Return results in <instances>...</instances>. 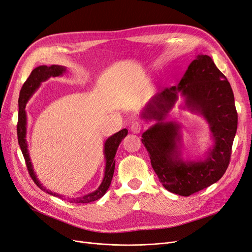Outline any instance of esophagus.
Wrapping results in <instances>:
<instances>
[{"mask_svg": "<svg viewBox=\"0 0 252 252\" xmlns=\"http://www.w3.org/2000/svg\"><path fill=\"white\" fill-rule=\"evenodd\" d=\"M130 130H131V132H133L135 134H138V133L141 132L142 126H141V124L139 122H134V123H132V125H131Z\"/></svg>", "mask_w": 252, "mask_h": 252, "instance_id": "obj_1", "label": "esophagus"}]
</instances>
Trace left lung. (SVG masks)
Instances as JSON below:
<instances>
[{
    "label": "left lung",
    "mask_w": 252,
    "mask_h": 252,
    "mask_svg": "<svg viewBox=\"0 0 252 252\" xmlns=\"http://www.w3.org/2000/svg\"><path fill=\"white\" fill-rule=\"evenodd\" d=\"M179 97L180 108L201 115L210 126L213 146L200 159H183L181 126L166 120ZM140 118L156 122L143 132L141 141L150 154L153 169L167 190L188 197L217 183L224 174L238 115L230 83L210 56L197 55L178 85L156 94L143 107Z\"/></svg>",
    "instance_id": "8db88e82"
}]
</instances>
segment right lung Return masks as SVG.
<instances>
[{
    "mask_svg": "<svg viewBox=\"0 0 252 252\" xmlns=\"http://www.w3.org/2000/svg\"><path fill=\"white\" fill-rule=\"evenodd\" d=\"M66 71V67L63 65H57V64H52L50 66L47 65H40L35 67L26 83L23 84V86L20 90V95H19V111H18V123H17V136H18V143L19 147L21 149L23 157H25L27 166H28V170L32 178V181L34 184L37 185L42 190L46 191L47 194L52 195L54 197H58L61 199L66 200L69 203H90L93 201H96L100 199L105 193L106 190L109 189L111 183H112V178L114 175V170H115V156L117 153V150L119 148V145L121 143L122 139L128 134V130L127 129H122L120 130L119 132L115 133L114 135L110 136L107 138L104 143H103V155H104V159H105V167H104V174L102 182L99 185V187L95 189L92 193H89L87 195H84L82 197L78 198H69V197H64L61 194L53 193L50 189H47L43 184L38 179L37 174H35L33 167L31 161L30 157V152H29V145H28V140H27V133H28V115L26 111V105L27 102L30 100V98L32 96V94L39 89L41 86V84L45 81H47L51 77H61L63 76Z\"/></svg>",
    "mask_w": 252,
    "mask_h": 252,
    "instance_id": "1",
    "label": "right lung"
}]
</instances>
